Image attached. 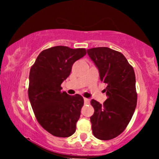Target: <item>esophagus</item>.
I'll return each mask as SVG.
<instances>
[{
  "mask_svg": "<svg viewBox=\"0 0 159 159\" xmlns=\"http://www.w3.org/2000/svg\"><path fill=\"white\" fill-rule=\"evenodd\" d=\"M84 104H85V105H87V104H90V100L89 99V98H84Z\"/></svg>",
  "mask_w": 159,
  "mask_h": 159,
  "instance_id": "1",
  "label": "esophagus"
}]
</instances>
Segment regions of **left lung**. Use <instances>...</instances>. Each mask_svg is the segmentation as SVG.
Segmentation results:
<instances>
[{"label":"left lung","instance_id":"8db88e82","mask_svg":"<svg viewBox=\"0 0 159 159\" xmlns=\"http://www.w3.org/2000/svg\"><path fill=\"white\" fill-rule=\"evenodd\" d=\"M99 72L101 81L106 84L107 98L103 105L91 100L94 114L90 117L93 134L102 140L120 135L132 119L137 105L134 69L122 53L107 47L87 50Z\"/></svg>","mask_w":159,"mask_h":159}]
</instances>
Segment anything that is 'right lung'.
I'll use <instances>...</instances> for the list:
<instances>
[{
	"label": "right lung",
	"instance_id": "right-lung-1",
	"mask_svg": "<svg viewBox=\"0 0 159 159\" xmlns=\"http://www.w3.org/2000/svg\"><path fill=\"white\" fill-rule=\"evenodd\" d=\"M84 48L54 46L43 50L32 66L28 97L38 123L52 135L67 138L74 134L84 98L61 91L73 63L86 54Z\"/></svg>",
	"mask_w": 159,
	"mask_h": 159
}]
</instances>
